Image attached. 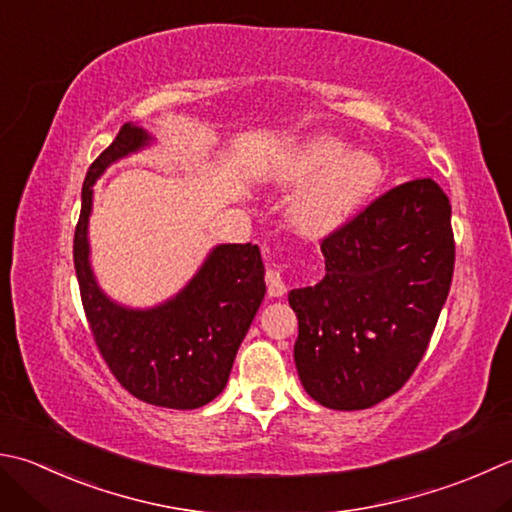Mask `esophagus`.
Returning <instances> with one entry per match:
<instances>
[{
  "mask_svg": "<svg viewBox=\"0 0 512 512\" xmlns=\"http://www.w3.org/2000/svg\"><path fill=\"white\" fill-rule=\"evenodd\" d=\"M266 286H268V295L270 297H282L286 295V284H284V277L279 270L275 268H268L266 270Z\"/></svg>",
  "mask_w": 512,
  "mask_h": 512,
  "instance_id": "1",
  "label": "esophagus"
}]
</instances>
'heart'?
I'll return each instance as SVG.
<instances>
[{
	"label": "heart",
	"mask_w": 512,
	"mask_h": 512,
	"mask_svg": "<svg viewBox=\"0 0 512 512\" xmlns=\"http://www.w3.org/2000/svg\"><path fill=\"white\" fill-rule=\"evenodd\" d=\"M282 184H299L290 202V222L306 237H324L353 217L384 177V166L370 150H348L342 139L317 135L288 148L270 168Z\"/></svg>",
	"instance_id": "heart-1"
}]
</instances>
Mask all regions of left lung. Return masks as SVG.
Returning <instances> with one entry per match:
<instances>
[{
  "label": "left lung",
  "instance_id": "1",
  "mask_svg": "<svg viewBox=\"0 0 512 512\" xmlns=\"http://www.w3.org/2000/svg\"><path fill=\"white\" fill-rule=\"evenodd\" d=\"M322 282L288 293L295 366L326 408L397 393L428 348L455 268L450 202L433 179L399 184L322 239Z\"/></svg>",
  "mask_w": 512,
  "mask_h": 512
}]
</instances>
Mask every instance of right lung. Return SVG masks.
Wrapping results in <instances>:
<instances>
[{
	"label": "right lung",
	"instance_id": "obj_1",
	"mask_svg": "<svg viewBox=\"0 0 512 512\" xmlns=\"http://www.w3.org/2000/svg\"><path fill=\"white\" fill-rule=\"evenodd\" d=\"M150 142L142 126L124 124L90 164L73 242L75 273L90 333L117 382L146 404L193 410L213 402L228 382L266 295L264 264L253 244H219L175 297L144 310L117 304L99 288L88 259L93 184L110 164Z\"/></svg>",
	"mask_w": 512,
	"mask_h": 512
}]
</instances>
